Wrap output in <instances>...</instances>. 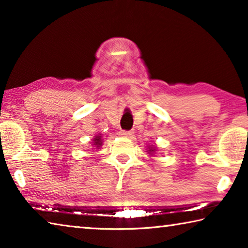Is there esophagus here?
Returning <instances> with one entry per match:
<instances>
[{"instance_id": "esophagus-1", "label": "esophagus", "mask_w": 248, "mask_h": 248, "mask_svg": "<svg viewBox=\"0 0 248 248\" xmlns=\"http://www.w3.org/2000/svg\"><path fill=\"white\" fill-rule=\"evenodd\" d=\"M133 134H134L133 131H121L120 132V136L124 138H132Z\"/></svg>"}]
</instances>
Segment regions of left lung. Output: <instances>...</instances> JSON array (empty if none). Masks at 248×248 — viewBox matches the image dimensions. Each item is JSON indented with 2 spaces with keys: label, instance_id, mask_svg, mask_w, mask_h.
Masks as SVG:
<instances>
[{
  "label": "left lung",
  "instance_id": "8db88e82",
  "mask_svg": "<svg viewBox=\"0 0 248 248\" xmlns=\"http://www.w3.org/2000/svg\"><path fill=\"white\" fill-rule=\"evenodd\" d=\"M155 150H156V149H155L154 146H153V148H152V146H151V148H149V150H148V151H149V154L152 155V153L155 152Z\"/></svg>",
  "mask_w": 248,
  "mask_h": 248
}]
</instances>
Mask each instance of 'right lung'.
Listing matches in <instances>:
<instances>
[{
	"mask_svg": "<svg viewBox=\"0 0 248 248\" xmlns=\"http://www.w3.org/2000/svg\"><path fill=\"white\" fill-rule=\"evenodd\" d=\"M93 141H94L93 145H95L97 149L100 148V146H102V144H103V140H102V137H100V136H96L93 139Z\"/></svg>",
	"mask_w": 248,
	"mask_h": 248,
	"instance_id": "add662e5",
	"label": "right lung"
}]
</instances>
